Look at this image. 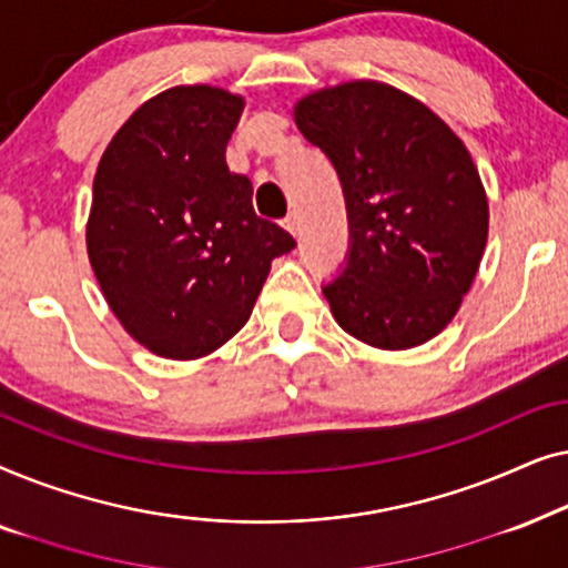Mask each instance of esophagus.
<instances>
[{"mask_svg": "<svg viewBox=\"0 0 568 568\" xmlns=\"http://www.w3.org/2000/svg\"><path fill=\"white\" fill-rule=\"evenodd\" d=\"M284 227H286V230H290L294 237H300V232H302V227H300V216L292 212V214H290V216H286V220H284Z\"/></svg>", "mask_w": 568, "mask_h": 568, "instance_id": "esophagus-1", "label": "esophagus"}]
</instances>
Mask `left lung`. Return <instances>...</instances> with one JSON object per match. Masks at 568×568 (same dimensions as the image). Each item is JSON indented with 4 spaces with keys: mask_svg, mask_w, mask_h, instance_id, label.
I'll list each match as a JSON object with an SVG mask.
<instances>
[{
    "mask_svg": "<svg viewBox=\"0 0 568 568\" xmlns=\"http://www.w3.org/2000/svg\"><path fill=\"white\" fill-rule=\"evenodd\" d=\"M336 168L348 216L344 268L323 294L346 333L410 348L453 321L488 235V201L468 150L416 98L346 82L294 105Z\"/></svg>",
    "mask_w": 568,
    "mask_h": 568,
    "instance_id": "obj_1",
    "label": "left lung"
}]
</instances>
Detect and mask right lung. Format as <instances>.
<instances>
[{
	"instance_id": "obj_1",
	"label": "right lung",
	"mask_w": 568,
	"mask_h": 568,
	"mask_svg": "<svg viewBox=\"0 0 568 568\" xmlns=\"http://www.w3.org/2000/svg\"><path fill=\"white\" fill-rule=\"evenodd\" d=\"M243 98L209 84L146 100L92 183L88 253L123 328L168 359H196L243 328L271 261L294 237L253 212L224 160Z\"/></svg>"
}]
</instances>
